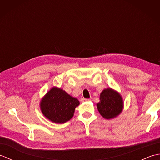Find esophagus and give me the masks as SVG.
<instances>
[{
    "label": "esophagus",
    "instance_id": "obj_1",
    "mask_svg": "<svg viewBox=\"0 0 160 160\" xmlns=\"http://www.w3.org/2000/svg\"><path fill=\"white\" fill-rule=\"evenodd\" d=\"M81 101H82V102H85L90 101V100L89 99H86V98H82V99H81Z\"/></svg>",
    "mask_w": 160,
    "mask_h": 160
}]
</instances>
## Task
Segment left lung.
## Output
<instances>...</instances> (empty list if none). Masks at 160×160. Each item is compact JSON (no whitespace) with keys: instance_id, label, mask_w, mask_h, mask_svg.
I'll list each match as a JSON object with an SVG mask.
<instances>
[{"instance_id":"obj_1","label":"left lung","mask_w":160,"mask_h":160,"mask_svg":"<svg viewBox=\"0 0 160 160\" xmlns=\"http://www.w3.org/2000/svg\"><path fill=\"white\" fill-rule=\"evenodd\" d=\"M100 114L107 120L117 118L124 108V101L118 91L107 88L100 95V102L97 104Z\"/></svg>"}]
</instances>
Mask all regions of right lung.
<instances>
[{
    "label": "right lung",
    "mask_w": 160,
    "mask_h": 160,
    "mask_svg": "<svg viewBox=\"0 0 160 160\" xmlns=\"http://www.w3.org/2000/svg\"><path fill=\"white\" fill-rule=\"evenodd\" d=\"M79 104L77 98L60 88L53 87L40 100V108L44 116L51 122L64 124L73 118Z\"/></svg>",
    "instance_id": "add662e5"
}]
</instances>
